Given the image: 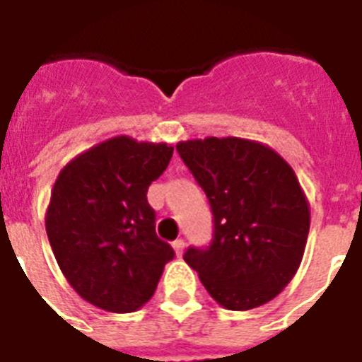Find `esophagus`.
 Instances as JSON below:
<instances>
[{"mask_svg": "<svg viewBox=\"0 0 362 362\" xmlns=\"http://www.w3.org/2000/svg\"><path fill=\"white\" fill-rule=\"evenodd\" d=\"M172 247H173V252L177 254V256H181L185 250V241L183 239H177V241H173L172 243Z\"/></svg>", "mask_w": 362, "mask_h": 362, "instance_id": "34e87169", "label": "esophagus"}]
</instances>
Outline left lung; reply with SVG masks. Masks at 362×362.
I'll return each instance as SVG.
<instances>
[{
  "mask_svg": "<svg viewBox=\"0 0 362 362\" xmlns=\"http://www.w3.org/2000/svg\"><path fill=\"white\" fill-rule=\"evenodd\" d=\"M183 163L209 198L215 237L189 248L185 262L228 310H250L296 276L310 230V204L290 164L247 138L185 140Z\"/></svg>",
  "mask_w": 362,
  "mask_h": 362,
  "instance_id": "8db88e82",
  "label": "left lung"
}]
</instances>
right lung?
<instances>
[{"mask_svg":"<svg viewBox=\"0 0 362 362\" xmlns=\"http://www.w3.org/2000/svg\"><path fill=\"white\" fill-rule=\"evenodd\" d=\"M172 155L166 141L114 136L69 160L54 183L45 216L52 252L72 290L103 310L141 308L173 258L147 204Z\"/></svg>","mask_w":362,"mask_h":362,"instance_id":"1","label":"right lung"}]
</instances>
